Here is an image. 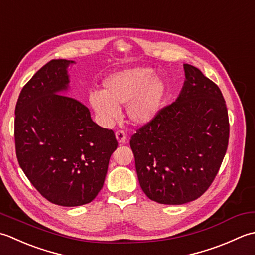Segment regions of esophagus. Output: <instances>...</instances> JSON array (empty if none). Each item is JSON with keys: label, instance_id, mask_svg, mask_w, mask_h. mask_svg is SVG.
Listing matches in <instances>:
<instances>
[{"label": "esophagus", "instance_id": "obj_1", "mask_svg": "<svg viewBox=\"0 0 255 255\" xmlns=\"http://www.w3.org/2000/svg\"><path fill=\"white\" fill-rule=\"evenodd\" d=\"M116 136H117L118 142L120 143V144L126 143L127 135H126V133H124V131H122V129H119V131L116 132Z\"/></svg>", "mask_w": 255, "mask_h": 255}]
</instances>
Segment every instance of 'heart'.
Segmentation results:
<instances>
[{
    "instance_id": "b5f03b06",
    "label": "heart",
    "mask_w": 255,
    "mask_h": 255,
    "mask_svg": "<svg viewBox=\"0 0 255 255\" xmlns=\"http://www.w3.org/2000/svg\"><path fill=\"white\" fill-rule=\"evenodd\" d=\"M166 93L165 82L149 68L116 72L103 81L102 92L89 96V103L101 121L109 123L119 116L118 107L127 105L129 120L146 124L157 116Z\"/></svg>"
}]
</instances>
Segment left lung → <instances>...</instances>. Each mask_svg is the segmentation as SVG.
<instances>
[{"label": "left lung", "instance_id": "1", "mask_svg": "<svg viewBox=\"0 0 255 255\" xmlns=\"http://www.w3.org/2000/svg\"><path fill=\"white\" fill-rule=\"evenodd\" d=\"M184 69L177 100L160 109L129 141L142 190L164 205H183L205 194L229 142V117L219 87L194 66L185 64Z\"/></svg>", "mask_w": 255, "mask_h": 255}]
</instances>
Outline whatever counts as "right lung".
<instances>
[{"mask_svg": "<svg viewBox=\"0 0 255 255\" xmlns=\"http://www.w3.org/2000/svg\"><path fill=\"white\" fill-rule=\"evenodd\" d=\"M72 61L53 59L30 78L15 107V149L20 168L55 205L89 204L102 189L118 147L112 129L91 120L84 103L58 95L67 89Z\"/></svg>", "mask_w": 255, "mask_h": 255, "instance_id": "add662e5", "label": "right lung"}]
</instances>
